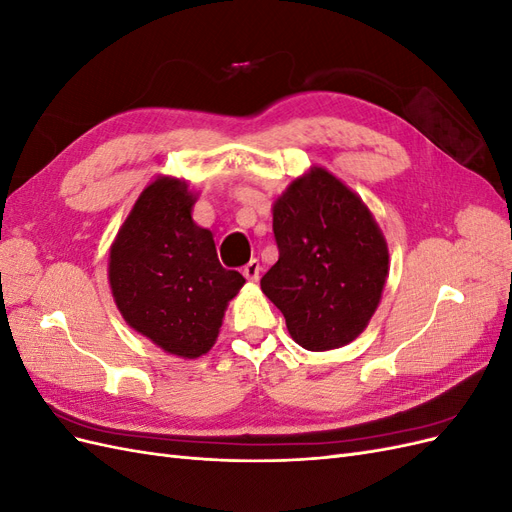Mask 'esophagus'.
<instances>
[{"label":"esophagus","mask_w":512,"mask_h":512,"mask_svg":"<svg viewBox=\"0 0 512 512\" xmlns=\"http://www.w3.org/2000/svg\"><path fill=\"white\" fill-rule=\"evenodd\" d=\"M243 275H245V280L258 282V277H260V262H258L256 258H252V260L247 262V265L243 267Z\"/></svg>","instance_id":"34e87169"}]
</instances>
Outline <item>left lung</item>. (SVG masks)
Instances as JSON below:
<instances>
[{
    "mask_svg": "<svg viewBox=\"0 0 512 512\" xmlns=\"http://www.w3.org/2000/svg\"><path fill=\"white\" fill-rule=\"evenodd\" d=\"M280 258L260 288L305 350L350 344L374 316L389 275V250L363 200L314 168L273 205Z\"/></svg>",
    "mask_w": 512,
    "mask_h": 512,
    "instance_id": "1",
    "label": "left lung"
}]
</instances>
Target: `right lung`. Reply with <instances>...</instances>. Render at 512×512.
I'll list each match as a JSON object with an SVG mask.
<instances>
[{"instance_id": "add662e5", "label": "right lung", "mask_w": 512, "mask_h": 512, "mask_svg": "<svg viewBox=\"0 0 512 512\" xmlns=\"http://www.w3.org/2000/svg\"><path fill=\"white\" fill-rule=\"evenodd\" d=\"M194 194L160 177L138 196L111 247L108 280L121 316L162 350L196 359L220 333L224 309L245 284L224 269L213 235L192 220Z\"/></svg>"}]
</instances>
